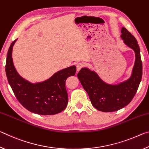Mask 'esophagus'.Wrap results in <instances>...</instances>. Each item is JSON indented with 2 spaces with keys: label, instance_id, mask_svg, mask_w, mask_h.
<instances>
[{
  "label": "esophagus",
  "instance_id": "obj_1",
  "mask_svg": "<svg viewBox=\"0 0 149 149\" xmlns=\"http://www.w3.org/2000/svg\"><path fill=\"white\" fill-rule=\"evenodd\" d=\"M76 67H77V71H79L81 69L83 68L84 67V63H81V62L78 63V64L76 65Z\"/></svg>",
  "mask_w": 149,
  "mask_h": 149
}]
</instances>
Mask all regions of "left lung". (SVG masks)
<instances>
[{
    "label": "left lung",
    "mask_w": 149,
    "mask_h": 149,
    "mask_svg": "<svg viewBox=\"0 0 149 149\" xmlns=\"http://www.w3.org/2000/svg\"><path fill=\"white\" fill-rule=\"evenodd\" d=\"M121 33L123 42L134 50L135 54L130 78L119 84L110 85L103 81L97 73L86 68H83L77 74L92 105L102 112H114L127 106L134 97L142 78V61L137 40L125 27H122Z\"/></svg>",
    "instance_id": "8db88e82"
}]
</instances>
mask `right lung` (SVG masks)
Returning <instances> with one entry per match:
<instances>
[{"mask_svg":"<svg viewBox=\"0 0 149 149\" xmlns=\"http://www.w3.org/2000/svg\"><path fill=\"white\" fill-rule=\"evenodd\" d=\"M12 42L7 54L5 66L8 83L21 104L30 112L40 115H53L61 112L68 102L65 80L75 74V65L66 68L42 82L31 84L18 74L12 61Z\"/></svg>","mask_w":149,"mask_h":149,"instance_id":"1","label":"right lung"}]
</instances>
